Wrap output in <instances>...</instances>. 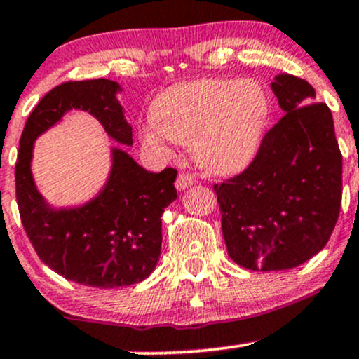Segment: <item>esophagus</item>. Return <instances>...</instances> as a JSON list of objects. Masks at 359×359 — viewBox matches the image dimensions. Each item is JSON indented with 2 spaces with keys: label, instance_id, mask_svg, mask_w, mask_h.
<instances>
[{
  "label": "esophagus",
  "instance_id": "1",
  "mask_svg": "<svg viewBox=\"0 0 359 359\" xmlns=\"http://www.w3.org/2000/svg\"><path fill=\"white\" fill-rule=\"evenodd\" d=\"M194 183H195L194 176L188 175V172H180L178 180H176V190L183 191V190H187L188 187H191Z\"/></svg>",
  "mask_w": 359,
  "mask_h": 359
}]
</instances>
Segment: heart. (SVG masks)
<instances>
[{
	"instance_id": "b5f03b06",
	"label": "heart",
	"mask_w": 359,
	"mask_h": 359,
	"mask_svg": "<svg viewBox=\"0 0 359 359\" xmlns=\"http://www.w3.org/2000/svg\"><path fill=\"white\" fill-rule=\"evenodd\" d=\"M267 118V94L255 80H196L164 92L138 137L159 157L171 156L175 142L194 145L202 168L231 175L253 159Z\"/></svg>"
}]
</instances>
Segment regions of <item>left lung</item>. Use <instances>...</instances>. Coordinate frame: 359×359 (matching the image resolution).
Masks as SVG:
<instances>
[{"instance_id":"obj_1","label":"left lung","mask_w":359,"mask_h":359,"mask_svg":"<svg viewBox=\"0 0 359 359\" xmlns=\"http://www.w3.org/2000/svg\"><path fill=\"white\" fill-rule=\"evenodd\" d=\"M284 116L253 163L215 184L227 253L252 271H286L317 255L337 222L342 156L332 113L306 80L280 73L271 83Z\"/></svg>"}]
</instances>
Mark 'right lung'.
Wrapping results in <instances>:
<instances>
[{
	"mask_svg": "<svg viewBox=\"0 0 359 359\" xmlns=\"http://www.w3.org/2000/svg\"><path fill=\"white\" fill-rule=\"evenodd\" d=\"M107 79L67 82L34 107L22 132L15 165L22 224L37 255L49 269L82 286L113 289L142 283L161 255V217L175 202L176 169L150 172L121 147H111L109 175L102 188L80 205L55 207L37 190L32 175L34 144L70 111H83L107 137L132 147V125Z\"/></svg>",
	"mask_w": 359,
	"mask_h": 359,
	"instance_id": "right-lung-1",
	"label": "right lung"
}]
</instances>
